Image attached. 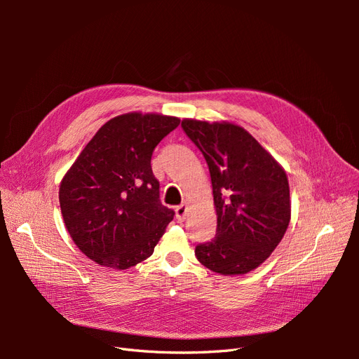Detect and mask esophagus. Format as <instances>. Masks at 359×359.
Segmentation results:
<instances>
[{
	"label": "esophagus",
	"instance_id": "1",
	"mask_svg": "<svg viewBox=\"0 0 359 359\" xmlns=\"http://www.w3.org/2000/svg\"><path fill=\"white\" fill-rule=\"evenodd\" d=\"M175 214H177V219H178V222H182L184 219H186V214H187V205H186V203H181L180 206H177Z\"/></svg>",
	"mask_w": 359,
	"mask_h": 359
}]
</instances>
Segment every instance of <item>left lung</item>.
<instances>
[{
	"label": "left lung",
	"instance_id": "left-lung-1",
	"mask_svg": "<svg viewBox=\"0 0 359 359\" xmlns=\"http://www.w3.org/2000/svg\"><path fill=\"white\" fill-rule=\"evenodd\" d=\"M181 127L210 169L217 232L198 244L199 262L222 276L247 274L265 262L290 222L285 169L243 127L182 119Z\"/></svg>",
	"mask_w": 359,
	"mask_h": 359
}]
</instances>
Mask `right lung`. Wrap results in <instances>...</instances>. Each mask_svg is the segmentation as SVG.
I'll return each mask as SVG.
<instances>
[{
  "mask_svg": "<svg viewBox=\"0 0 359 359\" xmlns=\"http://www.w3.org/2000/svg\"><path fill=\"white\" fill-rule=\"evenodd\" d=\"M180 118L124 114L94 135L64 175L60 206L67 231L94 262L127 269L149 257L172 222L160 202L151 157Z\"/></svg>",
  "mask_w": 359,
  "mask_h": 359,
  "instance_id": "1",
  "label": "right lung"
}]
</instances>
